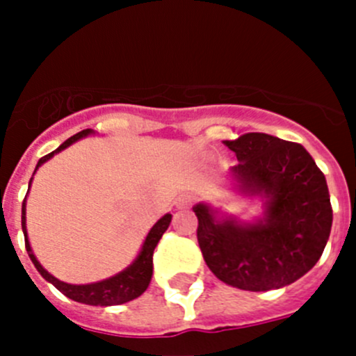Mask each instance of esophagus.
Listing matches in <instances>:
<instances>
[{
	"instance_id": "1",
	"label": "esophagus",
	"mask_w": 356,
	"mask_h": 356,
	"mask_svg": "<svg viewBox=\"0 0 356 356\" xmlns=\"http://www.w3.org/2000/svg\"><path fill=\"white\" fill-rule=\"evenodd\" d=\"M193 200H195V196L188 195V193H186V195H181V196H179V198H177V207H179V208L189 207V204L193 203Z\"/></svg>"
}]
</instances>
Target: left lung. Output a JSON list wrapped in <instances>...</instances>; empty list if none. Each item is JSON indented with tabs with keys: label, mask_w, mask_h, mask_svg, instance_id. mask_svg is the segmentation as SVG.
Returning <instances> with one entry per match:
<instances>
[{
	"label": "left lung",
	"mask_w": 356,
	"mask_h": 356,
	"mask_svg": "<svg viewBox=\"0 0 356 356\" xmlns=\"http://www.w3.org/2000/svg\"><path fill=\"white\" fill-rule=\"evenodd\" d=\"M238 156L232 191L261 201L260 217L243 220L198 203V243L208 268L245 291L284 288L322 257L332 225L327 182L298 143L250 132L224 141Z\"/></svg>",
	"instance_id": "8db88e82"
}]
</instances>
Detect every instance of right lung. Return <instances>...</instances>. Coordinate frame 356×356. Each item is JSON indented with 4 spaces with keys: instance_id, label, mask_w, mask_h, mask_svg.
I'll return each mask as SVG.
<instances>
[{
    "instance_id": "add662e5",
    "label": "right lung",
    "mask_w": 356,
    "mask_h": 356,
    "mask_svg": "<svg viewBox=\"0 0 356 356\" xmlns=\"http://www.w3.org/2000/svg\"><path fill=\"white\" fill-rule=\"evenodd\" d=\"M89 134H95V131H92V129H86V131L77 132L75 136L68 138L65 143H62V145L55 149V152L42 156L41 160L38 161L34 174L38 172V168L41 167L42 163L51 160L56 153L63 152V149L68 148V146L74 145L75 141H79V139L86 138V136ZM31 184H32V177L31 181H29V188H31ZM25 201H27V196H25L22 203V231L25 238V250H27L29 258L32 260L34 267L38 268L39 274H41L46 281L51 282L56 289L62 291L67 298H70V300L74 301H79V303L92 305V307H113V305H122V303H127V301L131 300H136V298H139L146 289H148L149 282H152V275H153V251H155V248L158 245V241L161 239V236H163V232L167 231L168 225H170V220H172L170 213H165L163 217H161L160 220L149 229L148 236H146L138 257H136L134 261H132L129 267H125L124 270L111 275L108 279H103V281L91 282V284H68V282L60 281V279H56L55 275L49 274V272L39 264L35 254L32 253V248H31V243H29V236H27V225H25Z\"/></svg>"
}]
</instances>
